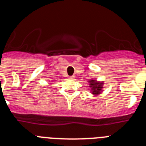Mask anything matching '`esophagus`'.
<instances>
[{"instance_id":"1","label":"esophagus","mask_w":146,"mask_h":146,"mask_svg":"<svg viewBox=\"0 0 146 146\" xmlns=\"http://www.w3.org/2000/svg\"><path fill=\"white\" fill-rule=\"evenodd\" d=\"M69 78L70 80H74V76H70V77H69Z\"/></svg>"}]
</instances>
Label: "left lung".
Masks as SVG:
<instances>
[{
    "label": "left lung",
    "instance_id": "8db88e82",
    "mask_svg": "<svg viewBox=\"0 0 146 146\" xmlns=\"http://www.w3.org/2000/svg\"><path fill=\"white\" fill-rule=\"evenodd\" d=\"M89 84H90V87L91 88V91L93 94L97 95L101 93L102 89L103 88V82H97L95 80H89Z\"/></svg>",
    "mask_w": 146,
    "mask_h": 146
}]
</instances>
